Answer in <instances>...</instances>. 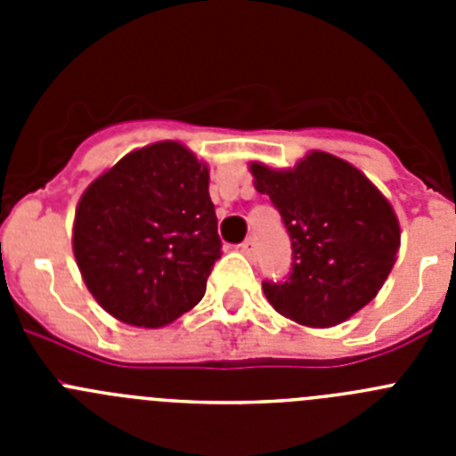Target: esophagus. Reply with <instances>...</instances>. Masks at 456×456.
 <instances>
[{
	"instance_id": "1",
	"label": "esophagus",
	"mask_w": 456,
	"mask_h": 456,
	"mask_svg": "<svg viewBox=\"0 0 456 456\" xmlns=\"http://www.w3.org/2000/svg\"><path fill=\"white\" fill-rule=\"evenodd\" d=\"M256 251H257V244H256V237H247V240L241 241V253H244V256H256Z\"/></svg>"
}]
</instances>
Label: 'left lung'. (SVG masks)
Instances as JSON below:
<instances>
[{"label": "left lung", "instance_id": "8db88e82", "mask_svg": "<svg viewBox=\"0 0 456 456\" xmlns=\"http://www.w3.org/2000/svg\"><path fill=\"white\" fill-rule=\"evenodd\" d=\"M251 173L292 241L289 276L263 283L276 313L326 329L368 305L400 248V221L384 193L356 167L322 151L283 171L253 162Z\"/></svg>", "mask_w": 456, "mask_h": 456}]
</instances>
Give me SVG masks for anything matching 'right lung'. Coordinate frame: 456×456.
<instances>
[{
	"label": "right lung",
	"instance_id": "add662e5",
	"mask_svg": "<svg viewBox=\"0 0 456 456\" xmlns=\"http://www.w3.org/2000/svg\"><path fill=\"white\" fill-rule=\"evenodd\" d=\"M209 171L178 141L125 155L79 199L72 251L109 315L159 329L203 299L221 257Z\"/></svg>",
	"mask_w": 456,
	"mask_h": 456
}]
</instances>
